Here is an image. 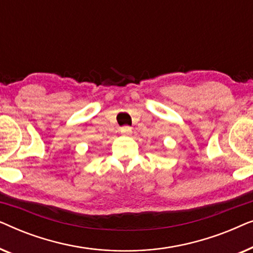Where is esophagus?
<instances>
[{"label":"esophagus","mask_w":253,"mask_h":253,"mask_svg":"<svg viewBox=\"0 0 253 253\" xmlns=\"http://www.w3.org/2000/svg\"><path fill=\"white\" fill-rule=\"evenodd\" d=\"M121 133L124 134V136H129V134L132 133V129L130 126H123L121 127Z\"/></svg>","instance_id":"obj_1"}]
</instances>
